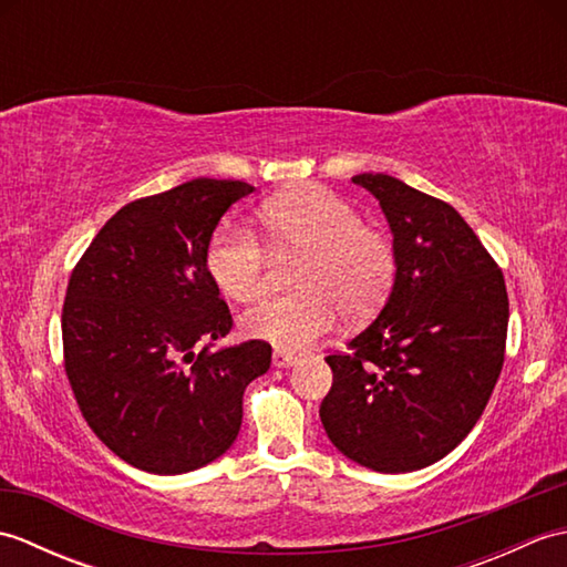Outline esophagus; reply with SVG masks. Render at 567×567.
Masks as SVG:
<instances>
[{
	"label": "esophagus",
	"instance_id": "1",
	"mask_svg": "<svg viewBox=\"0 0 567 567\" xmlns=\"http://www.w3.org/2000/svg\"><path fill=\"white\" fill-rule=\"evenodd\" d=\"M297 355L295 353H287V351H282V348H275V353H272V365L275 368H292V365H297Z\"/></svg>",
	"mask_w": 567,
	"mask_h": 567
}]
</instances>
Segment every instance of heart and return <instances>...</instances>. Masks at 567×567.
<instances>
[{"instance_id": "heart-1", "label": "heart", "mask_w": 567, "mask_h": 567, "mask_svg": "<svg viewBox=\"0 0 567 567\" xmlns=\"http://www.w3.org/2000/svg\"><path fill=\"white\" fill-rule=\"evenodd\" d=\"M260 224L280 258L302 256L295 295L268 297L244 319L256 339L285 351H307L339 317L365 319L390 297L396 275L392 238L321 185L287 189L262 204ZM207 265L214 282L236 302H256L270 287V252L244 226L212 238Z\"/></svg>"}]
</instances>
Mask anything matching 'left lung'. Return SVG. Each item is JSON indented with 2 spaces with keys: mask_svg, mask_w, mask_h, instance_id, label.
Returning <instances> with one entry per match:
<instances>
[{
  "mask_svg": "<svg viewBox=\"0 0 567 567\" xmlns=\"http://www.w3.org/2000/svg\"><path fill=\"white\" fill-rule=\"evenodd\" d=\"M353 183L380 199L396 275L380 317L327 355L321 424L346 457L412 473L449 455L483 416L507 348L504 275L451 204L384 173Z\"/></svg>",
  "mask_w": 567,
  "mask_h": 567,
  "instance_id": "8db88e82",
  "label": "left lung"
}]
</instances>
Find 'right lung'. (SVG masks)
I'll use <instances>...</instances> for the list:
<instances>
[{
	"label": "right lung",
	"mask_w": 567,
	"mask_h": 567,
	"mask_svg": "<svg viewBox=\"0 0 567 567\" xmlns=\"http://www.w3.org/2000/svg\"><path fill=\"white\" fill-rule=\"evenodd\" d=\"M252 189L197 177L128 202L72 268L63 305L72 394L106 449L146 473H189L231 449L248 382L270 368L265 341L209 348L234 327L207 268L209 240Z\"/></svg>",
	"instance_id": "add662e5"
}]
</instances>
